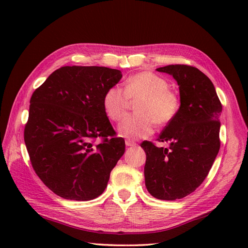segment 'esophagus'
<instances>
[{"mask_svg": "<svg viewBox=\"0 0 248 248\" xmlns=\"http://www.w3.org/2000/svg\"><path fill=\"white\" fill-rule=\"evenodd\" d=\"M125 145H127V147H134V146H136V144L134 143V141L131 140H125Z\"/></svg>", "mask_w": 248, "mask_h": 248, "instance_id": "obj_1", "label": "esophagus"}]
</instances>
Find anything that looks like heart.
Wrapping results in <instances>:
<instances>
[{"label": "heart", "instance_id": "b5f03b06", "mask_svg": "<svg viewBox=\"0 0 248 248\" xmlns=\"http://www.w3.org/2000/svg\"><path fill=\"white\" fill-rule=\"evenodd\" d=\"M136 114L129 115L119 124L118 131L125 138L141 139L154 132L156 124L165 125L175 119L180 109V97L170 89V83L154 72H140L124 82V91L109 87L103 96L108 117L119 121L127 113L131 101H136Z\"/></svg>", "mask_w": 248, "mask_h": 248}]
</instances>
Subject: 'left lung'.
I'll use <instances>...</instances> for the list:
<instances>
[{
  "instance_id": "left-lung-1",
  "label": "left lung",
  "mask_w": 248,
  "mask_h": 248,
  "mask_svg": "<svg viewBox=\"0 0 248 248\" xmlns=\"http://www.w3.org/2000/svg\"><path fill=\"white\" fill-rule=\"evenodd\" d=\"M157 71L173 77L180 92L178 115L162 131L157 141L145 140V184L152 196L162 200L181 199L193 193L211 170L219 147L222 103L211 80L197 68L168 65Z\"/></svg>"
}]
</instances>
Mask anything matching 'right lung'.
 <instances>
[{
  "label": "right lung",
  "mask_w": 248,
  "mask_h": 248,
  "mask_svg": "<svg viewBox=\"0 0 248 248\" xmlns=\"http://www.w3.org/2000/svg\"><path fill=\"white\" fill-rule=\"evenodd\" d=\"M123 78L120 70L65 66L31 94L24 141L37 176L59 196L92 200L108 186L124 154L103 108V96ZM100 137L103 141L93 144Z\"/></svg>",
  "instance_id": "right-lung-1"
}]
</instances>
